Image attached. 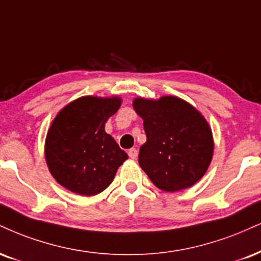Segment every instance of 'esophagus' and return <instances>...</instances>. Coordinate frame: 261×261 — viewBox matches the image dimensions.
Here are the masks:
<instances>
[{
	"label": "esophagus",
	"instance_id": "34e87169",
	"mask_svg": "<svg viewBox=\"0 0 261 261\" xmlns=\"http://www.w3.org/2000/svg\"><path fill=\"white\" fill-rule=\"evenodd\" d=\"M128 156H130L131 159H136L137 155H139V150H137L136 148H131L128 149Z\"/></svg>",
	"mask_w": 261,
	"mask_h": 261
}]
</instances>
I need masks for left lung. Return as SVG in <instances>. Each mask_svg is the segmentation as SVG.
Segmentation results:
<instances>
[{"mask_svg": "<svg viewBox=\"0 0 261 261\" xmlns=\"http://www.w3.org/2000/svg\"><path fill=\"white\" fill-rule=\"evenodd\" d=\"M133 106L147 136L139 163L153 185L177 192L198 182L214 153L212 128L202 113L176 96L136 97Z\"/></svg>", "mask_w": 261, "mask_h": 261, "instance_id": "left-lung-1", "label": "left lung"}]
</instances>
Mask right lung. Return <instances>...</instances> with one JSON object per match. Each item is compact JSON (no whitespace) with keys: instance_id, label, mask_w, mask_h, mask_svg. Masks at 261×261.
I'll use <instances>...</instances> for the list:
<instances>
[{"instance_id":"add662e5","label":"right lung","mask_w":261,"mask_h":261,"mask_svg":"<svg viewBox=\"0 0 261 261\" xmlns=\"http://www.w3.org/2000/svg\"><path fill=\"white\" fill-rule=\"evenodd\" d=\"M120 106L118 96H84L53 119L45 141L46 163L55 180L70 192L86 197L103 192L127 159L105 130Z\"/></svg>"}]
</instances>
